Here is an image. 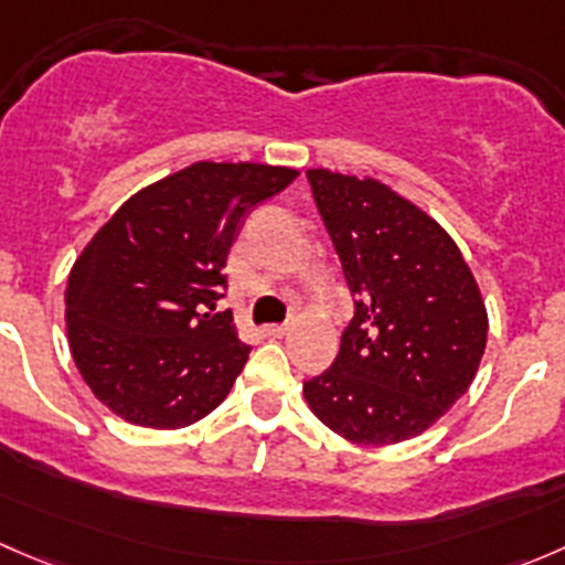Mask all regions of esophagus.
I'll return each instance as SVG.
<instances>
[{
    "instance_id": "1",
    "label": "esophagus",
    "mask_w": 565,
    "mask_h": 565,
    "mask_svg": "<svg viewBox=\"0 0 565 565\" xmlns=\"http://www.w3.org/2000/svg\"><path fill=\"white\" fill-rule=\"evenodd\" d=\"M287 324H265L262 328V333L267 335V339H281V335H287Z\"/></svg>"
}]
</instances>
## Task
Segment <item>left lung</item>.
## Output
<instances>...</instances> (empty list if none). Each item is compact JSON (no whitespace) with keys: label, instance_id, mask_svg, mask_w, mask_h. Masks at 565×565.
<instances>
[{"label":"left lung","instance_id":"1","mask_svg":"<svg viewBox=\"0 0 565 565\" xmlns=\"http://www.w3.org/2000/svg\"><path fill=\"white\" fill-rule=\"evenodd\" d=\"M355 315L328 372L306 380L311 413L361 446L429 429L470 388L487 309L465 256L435 218L383 182L309 169Z\"/></svg>","mask_w":565,"mask_h":565}]
</instances>
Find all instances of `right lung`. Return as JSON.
Wrapping results in <instances>:
<instances>
[{"label":"right lung","mask_w":565,"mask_h":565,"mask_svg":"<svg viewBox=\"0 0 565 565\" xmlns=\"http://www.w3.org/2000/svg\"><path fill=\"white\" fill-rule=\"evenodd\" d=\"M295 169L199 161L141 188L87 243L65 289L73 361L111 413L182 429L213 413L248 361L226 289L241 221Z\"/></svg>","instance_id":"obj_1"}]
</instances>
